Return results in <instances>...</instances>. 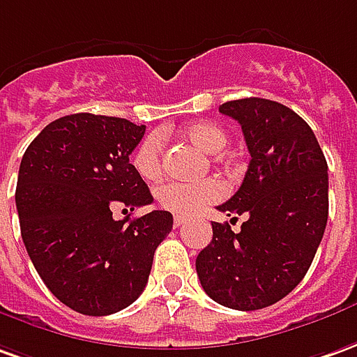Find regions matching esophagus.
<instances>
[{"instance_id":"esophagus-1","label":"esophagus","mask_w":357,"mask_h":357,"mask_svg":"<svg viewBox=\"0 0 357 357\" xmlns=\"http://www.w3.org/2000/svg\"><path fill=\"white\" fill-rule=\"evenodd\" d=\"M184 221H186V218H184V215H174L173 225H174V227H181V225H183Z\"/></svg>"}]
</instances>
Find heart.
<instances>
[{"instance_id": "b5f03b06", "label": "heart", "mask_w": 357, "mask_h": 357, "mask_svg": "<svg viewBox=\"0 0 357 357\" xmlns=\"http://www.w3.org/2000/svg\"><path fill=\"white\" fill-rule=\"evenodd\" d=\"M184 139H188L194 147L202 149L204 153L215 155L227 146L225 130L211 122H196L183 130ZM165 142L161 134L146 136L132 155V165L137 174L146 181H155L163 173ZM223 184L215 178H206L200 183H167L157 188V202L161 208L181 215L194 213L206 204L218 202L223 196Z\"/></svg>"}]
</instances>
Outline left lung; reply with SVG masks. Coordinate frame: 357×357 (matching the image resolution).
Listing matches in <instances>:
<instances>
[{"instance_id": "8db88e82", "label": "left lung", "mask_w": 357, "mask_h": 357, "mask_svg": "<svg viewBox=\"0 0 357 357\" xmlns=\"http://www.w3.org/2000/svg\"><path fill=\"white\" fill-rule=\"evenodd\" d=\"M220 112L241 124L250 163L218 210L249 220L239 233L213 221L196 272L213 301L255 311L284 299L311 266L328 220V167L313 130L291 108L250 97L223 102Z\"/></svg>"}]
</instances>
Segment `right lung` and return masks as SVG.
<instances>
[{
    "label": "right lung",
    "instance_id": "right-lung-1",
    "mask_svg": "<svg viewBox=\"0 0 357 357\" xmlns=\"http://www.w3.org/2000/svg\"><path fill=\"white\" fill-rule=\"evenodd\" d=\"M144 134L126 118L79 112L50 122L21 159L15 202L26 252L46 287L81 314L134 303L173 229L163 210L112 218L116 204L134 211L153 202L130 163Z\"/></svg>",
    "mask_w": 357,
    "mask_h": 357
}]
</instances>
